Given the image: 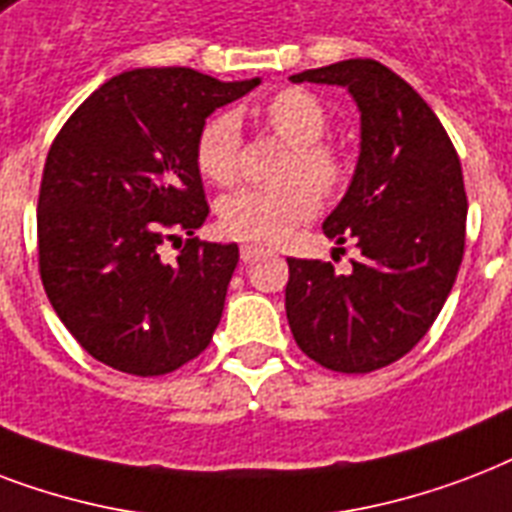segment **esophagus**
<instances>
[{
    "mask_svg": "<svg viewBox=\"0 0 512 512\" xmlns=\"http://www.w3.org/2000/svg\"><path fill=\"white\" fill-rule=\"evenodd\" d=\"M264 253H267V248H264V245H253V243L240 245V259H243L245 264H248V261H256L259 256H264Z\"/></svg>",
    "mask_w": 512,
    "mask_h": 512,
    "instance_id": "1",
    "label": "esophagus"
}]
</instances>
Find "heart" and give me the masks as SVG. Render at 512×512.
<instances>
[{"label":"heart","mask_w":512,"mask_h":512,"mask_svg":"<svg viewBox=\"0 0 512 512\" xmlns=\"http://www.w3.org/2000/svg\"><path fill=\"white\" fill-rule=\"evenodd\" d=\"M261 120L288 144L280 165L283 184L248 186L219 202V224L235 240L277 243L296 224L318 213L320 197L342 192L350 162L342 146L328 141V109L304 87H283L261 104ZM240 120L216 112L194 138V168L213 186H232L240 176Z\"/></svg>","instance_id":"b5f03b06"}]
</instances>
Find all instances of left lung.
<instances>
[{"instance_id":"1","label":"left lung","mask_w":512,"mask_h":512,"mask_svg":"<svg viewBox=\"0 0 512 512\" xmlns=\"http://www.w3.org/2000/svg\"><path fill=\"white\" fill-rule=\"evenodd\" d=\"M344 85L360 106V160L323 232L355 237L347 275L288 259L285 315L299 350L339 374L406 355L438 318L465 256L467 194L459 154L422 95L374 58L293 74Z\"/></svg>"}]
</instances>
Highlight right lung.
<instances>
[{
    "label": "right lung",
    "mask_w": 512,
    "mask_h": 512,
    "mask_svg": "<svg viewBox=\"0 0 512 512\" xmlns=\"http://www.w3.org/2000/svg\"><path fill=\"white\" fill-rule=\"evenodd\" d=\"M259 85L184 66L98 87L47 152L37 202L39 277L79 347L133 376H162L208 350L237 245L184 240L208 219L194 138L205 117ZM181 243V240H178Z\"/></svg>",
    "instance_id": "obj_1"
}]
</instances>
